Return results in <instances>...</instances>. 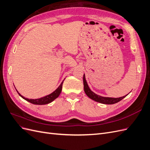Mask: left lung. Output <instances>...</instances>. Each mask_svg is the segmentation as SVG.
<instances>
[{
  "mask_svg": "<svg viewBox=\"0 0 150 150\" xmlns=\"http://www.w3.org/2000/svg\"><path fill=\"white\" fill-rule=\"evenodd\" d=\"M83 84H84V90L87 96L91 98L93 100L100 103L102 104H115L116 103H118L121 100H122V99L125 98L127 95H125V96L120 97V98H109V97H103L101 96H99V95L96 94V93H94L90 89L89 86L87 83V81L86 80L85 78V74H84L83 76Z\"/></svg>",
  "mask_w": 150,
  "mask_h": 150,
  "instance_id": "1",
  "label": "left lung"
}]
</instances>
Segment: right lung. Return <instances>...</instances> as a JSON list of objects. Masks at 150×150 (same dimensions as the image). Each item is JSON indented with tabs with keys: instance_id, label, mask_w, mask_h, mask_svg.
<instances>
[{
	"instance_id": "obj_1",
	"label": "right lung",
	"mask_w": 150,
	"mask_h": 150,
	"mask_svg": "<svg viewBox=\"0 0 150 150\" xmlns=\"http://www.w3.org/2000/svg\"><path fill=\"white\" fill-rule=\"evenodd\" d=\"M64 81H62V82L61 83V84L59 85V86L53 91L52 93L49 94L46 96H44L42 98H40L39 99H28V98H25V97H24L23 96H22V95L19 93V92L17 91V92L19 94V96L21 97H22L25 100H26L27 101H28L32 104H38V105H43V104H49L50 103L52 102L54 99H56L59 96V94L61 93V91H62V84L63 82H64Z\"/></svg>"
}]
</instances>
